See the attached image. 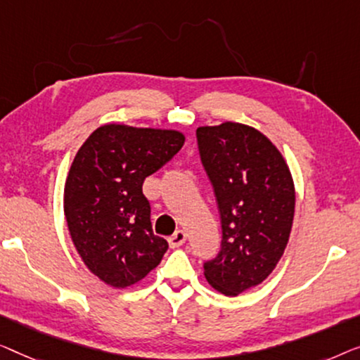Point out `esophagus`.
Listing matches in <instances>:
<instances>
[{
	"label": "esophagus",
	"mask_w": 360,
	"mask_h": 360,
	"mask_svg": "<svg viewBox=\"0 0 360 360\" xmlns=\"http://www.w3.org/2000/svg\"><path fill=\"white\" fill-rule=\"evenodd\" d=\"M186 231L184 230H178V231H174L173 235H171L169 238H168V243H169V246L171 248H179L181 245H184L186 243Z\"/></svg>",
	"instance_id": "obj_1"
}]
</instances>
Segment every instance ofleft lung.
Returning a JSON list of instances; mask_svg holds the SVG:
<instances>
[{"mask_svg":"<svg viewBox=\"0 0 360 360\" xmlns=\"http://www.w3.org/2000/svg\"><path fill=\"white\" fill-rule=\"evenodd\" d=\"M197 141L221 219V250L204 276L217 292L236 297L264 282L285 251L295 186L279 148L251 125H204Z\"/></svg>","mask_w":360,"mask_h":360,"instance_id":"1","label":"left lung"}]
</instances>
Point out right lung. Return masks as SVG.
Returning a JSON list of instances; mask_svg holds the SVG:
<instances>
[{"instance_id":"1","label":"right lung","mask_w":360,"mask_h":360,"mask_svg":"<svg viewBox=\"0 0 360 360\" xmlns=\"http://www.w3.org/2000/svg\"><path fill=\"white\" fill-rule=\"evenodd\" d=\"M179 130L104 124L91 134L65 181L63 210L84 266L115 288L134 285L163 259L141 186L184 145Z\"/></svg>"}]
</instances>
